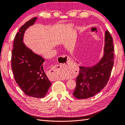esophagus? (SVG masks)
Segmentation results:
<instances>
[{
  "instance_id": "obj_1",
  "label": "esophagus",
  "mask_w": 125,
  "mask_h": 125,
  "mask_svg": "<svg viewBox=\"0 0 125 125\" xmlns=\"http://www.w3.org/2000/svg\"><path fill=\"white\" fill-rule=\"evenodd\" d=\"M59 59H60V60L61 61H62V60H65V59H66V63L67 64H69V63L71 62V59L69 57H68L67 56H61L59 57ZM54 70H61V69H62V66L61 65H55L54 66ZM63 78V77H54L53 80H57V79H62Z\"/></svg>"
}]
</instances>
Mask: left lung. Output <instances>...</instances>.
Returning a JSON list of instances; mask_svg holds the SVG:
<instances>
[{"label":"left lung","instance_id":"8db88e82","mask_svg":"<svg viewBox=\"0 0 125 125\" xmlns=\"http://www.w3.org/2000/svg\"><path fill=\"white\" fill-rule=\"evenodd\" d=\"M114 51L113 38L106 30L101 58L91 66H79V74L76 79L77 85L73 94L75 98L85 99L91 98L105 87L110 77L114 65Z\"/></svg>","mask_w":125,"mask_h":125}]
</instances>
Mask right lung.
Here are the masks:
<instances>
[{
	"label": "right lung",
	"mask_w": 125,
	"mask_h": 125,
	"mask_svg": "<svg viewBox=\"0 0 125 125\" xmlns=\"http://www.w3.org/2000/svg\"><path fill=\"white\" fill-rule=\"evenodd\" d=\"M34 18L26 22L15 37L11 54V68L14 79L25 94L42 98L51 85L45 72V59L36 54L24 43L26 30L35 24Z\"/></svg>",
	"instance_id": "right-lung-1"
}]
</instances>
